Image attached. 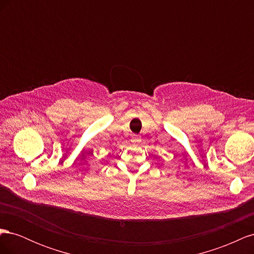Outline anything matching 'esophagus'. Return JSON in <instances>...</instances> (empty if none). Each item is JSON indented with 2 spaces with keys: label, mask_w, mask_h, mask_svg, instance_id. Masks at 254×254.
Returning a JSON list of instances; mask_svg holds the SVG:
<instances>
[{
  "label": "esophagus",
  "mask_w": 254,
  "mask_h": 254,
  "mask_svg": "<svg viewBox=\"0 0 254 254\" xmlns=\"http://www.w3.org/2000/svg\"><path fill=\"white\" fill-rule=\"evenodd\" d=\"M133 141L134 142H139L140 141V136L139 135H134L133 136Z\"/></svg>",
  "instance_id": "obj_1"
}]
</instances>
